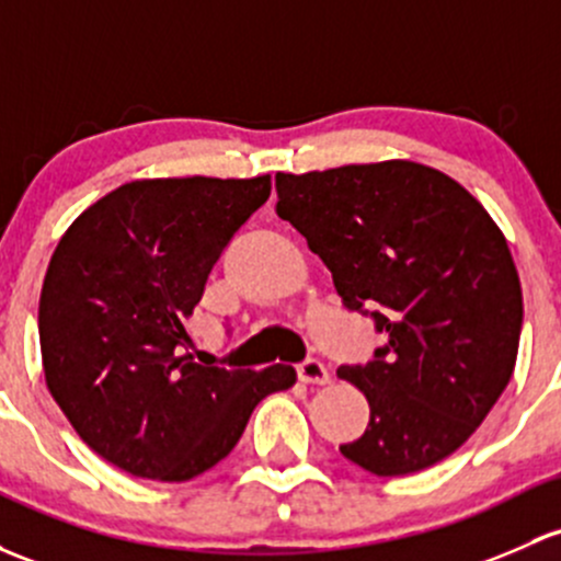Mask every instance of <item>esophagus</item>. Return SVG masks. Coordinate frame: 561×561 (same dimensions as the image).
<instances>
[{"label":"esophagus","instance_id":"34e87169","mask_svg":"<svg viewBox=\"0 0 561 561\" xmlns=\"http://www.w3.org/2000/svg\"><path fill=\"white\" fill-rule=\"evenodd\" d=\"M298 379L304 381V385H328L330 381V370L325 368V363H320V359H306V363L298 365Z\"/></svg>","mask_w":561,"mask_h":561}]
</instances>
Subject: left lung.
Returning <instances> with one entry per match:
<instances>
[{"label":"left lung","instance_id":"1","mask_svg":"<svg viewBox=\"0 0 561 561\" xmlns=\"http://www.w3.org/2000/svg\"><path fill=\"white\" fill-rule=\"evenodd\" d=\"M276 193L344 304L376 306L387 335L368 365L339 368L370 405L341 454L374 476L433 468L514 376L524 306L503 231L449 174L400 158L279 172Z\"/></svg>","mask_w":561,"mask_h":561}]
</instances>
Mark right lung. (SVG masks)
<instances>
[{"label": "right lung", "instance_id": "obj_1", "mask_svg": "<svg viewBox=\"0 0 561 561\" xmlns=\"http://www.w3.org/2000/svg\"><path fill=\"white\" fill-rule=\"evenodd\" d=\"M271 176H161L115 187L67 228L39 296L53 400L99 457L152 481H191L239 444L252 409L296 385L193 363L187 320L222 247L268 202Z\"/></svg>", "mask_w": 561, "mask_h": 561}]
</instances>
